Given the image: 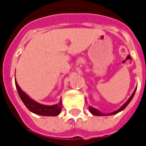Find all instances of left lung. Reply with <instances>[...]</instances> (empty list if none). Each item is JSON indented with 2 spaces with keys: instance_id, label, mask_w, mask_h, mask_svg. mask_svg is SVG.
I'll return each instance as SVG.
<instances>
[{
  "instance_id": "left-lung-1",
  "label": "left lung",
  "mask_w": 146,
  "mask_h": 146,
  "mask_svg": "<svg viewBox=\"0 0 146 146\" xmlns=\"http://www.w3.org/2000/svg\"><path fill=\"white\" fill-rule=\"evenodd\" d=\"M136 89H135V91H134L133 92V94H132V96L129 97V98L128 99V101H127V102H126L125 104H123V106L121 107L120 108H119L118 110H117V111H113V112H112V113H108V114H105V113H102L101 111H99L98 110H97V109H96L95 108H93V107H92V106L89 107V111H90V112H91V113H92L93 115H96V116H108V115H113V114H116V113H119L120 111H123V109H124L127 106V105H128V104H129V102H131V100L133 99V98L134 95H135V92H136Z\"/></svg>"
}]
</instances>
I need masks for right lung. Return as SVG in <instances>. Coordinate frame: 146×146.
I'll return each mask as SVG.
<instances>
[{
	"label": "right lung",
	"instance_id": "1",
	"mask_svg": "<svg viewBox=\"0 0 146 146\" xmlns=\"http://www.w3.org/2000/svg\"><path fill=\"white\" fill-rule=\"evenodd\" d=\"M15 84L17 87V92L19 94V97L26 105L27 108L33 113L35 114L42 116H57L58 115L62 108V101L60 100V102L57 104L54 105H44L39 104L35 101L33 100L31 98L29 97L25 92L21 89V88L17 84V81L15 80Z\"/></svg>",
	"mask_w": 146,
	"mask_h": 146
}]
</instances>
